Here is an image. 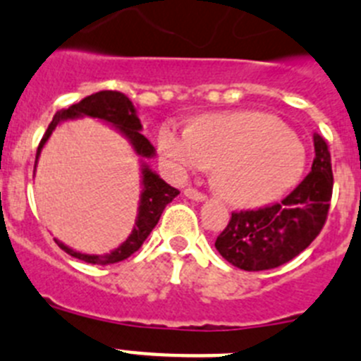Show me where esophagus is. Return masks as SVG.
Returning a JSON list of instances; mask_svg holds the SVG:
<instances>
[{
  "mask_svg": "<svg viewBox=\"0 0 361 361\" xmlns=\"http://www.w3.org/2000/svg\"><path fill=\"white\" fill-rule=\"evenodd\" d=\"M183 194L188 197V200H192V201H204V200H207V196H204L203 192H200V190H196V188H192V187L185 188Z\"/></svg>",
  "mask_w": 361,
  "mask_h": 361,
  "instance_id": "1",
  "label": "esophagus"
}]
</instances>
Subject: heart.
<instances>
[{"label":"heart","instance_id":"b5f03b06","mask_svg":"<svg viewBox=\"0 0 361 361\" xmlns=\"http://www.w3.org/2000/svg\"><path fill=\"white\" fill-rule=\"evenodd\" d=\"M158 149L174 173L214 165L217 192L235 204H261L300 180L306 149L277 116L261 111L209 113L192 128L165 122Z\"/></svg>","mask_w":361,"mask_h":361}]
</instances>
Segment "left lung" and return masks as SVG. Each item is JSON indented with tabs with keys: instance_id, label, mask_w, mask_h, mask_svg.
Listing matches in <instances>:
<instances>
[{
	"instance_id": "1",
	"label": "left lung",
	"mask_w": 361,
	"mask_h": 361,
	"mask_svg": "<svg viewBox=\"0 0 361 361\" xmlns=\"http://www.w3.org/2000/svg\"><path fill=\"white\" fill-rule=\"evenodd\" d=\"M311 173L282 203L257 210L233 212L216 239L223 259L246 271L282 266L313 243L327 219L333 171L331 154L322 136L314 133Z\"/></svg>"
}]
</instances>
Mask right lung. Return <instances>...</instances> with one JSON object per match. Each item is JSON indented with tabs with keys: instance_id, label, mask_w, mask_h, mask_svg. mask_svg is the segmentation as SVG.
<instances>
[{
	"instance_id": "obj_1",
	"label": "right lung",
	"mask_w": 361,
	"mask_h": 361,
	"mask_svg": "<svg viewBox=\"0 0 361 361\" xmlns=\"http://www.w3.org/2000/svg\"><path fill=\"white\" fill-rule=\"evenodd\" d=\"M82 116L97 118L100 120V122H104V124H109L111 128H115L120 135L128 138L133 151L142 158V192L140 203H138V214H136L135 226H133L128 239H126L118 248H115L109 253H104V255L77 252V250L70 248V246H66L64 243H61L59 239H55V243H57L59 248H63L68 255L80 259V261L84 262H90V264H115V262L128 259L129 255H133L136 250L144 245V241L147 239L149 233H151L152 228L158 225L164 209L178 196V194H180V190L171 187L169 183H165V181L144 161V158L149 160V158L157 157V149L152 147L151 142L140 133L142 122L140 118H138V115H136V108L133 106V102L124 95V93L120 92L93 93V95L86 97V99H82L80 102L70 106L68 109H61V111L55 113L54 120H51L50 126H48L43 140H41V144H39L37 147L34 173L35 167H37L39 154L43 151L44 144L48 142L51 133L55 131V128L63 124V122H66V120L82 118Z\"/></svg>"
}]
</instances>
